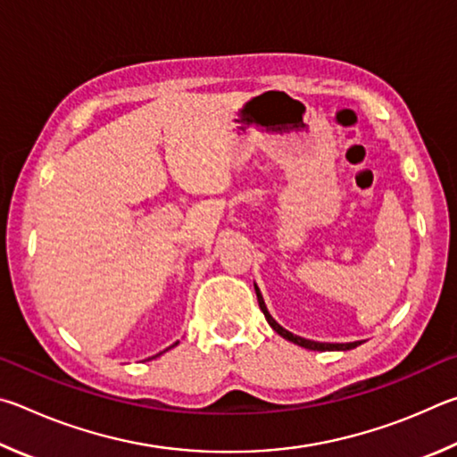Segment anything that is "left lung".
<instances>
[{"label":"left lung","instance_id":"1","mask_svg":"<svg viewBox=\"0 0 457 457\" xmlns=\"http://www.w3.org/2000/svg\"><path fill=\"white\" fill-rule=\"evenodd\" d=\"M254 293H257L259 307H261L262 313H265V319L269 321V325L273 327V329H275L278 335H281L283 339L295 343V345L305 347V349H311V351H349V349L359 347V345H361V343H363V341H353V343H321V341H311V339H305V337H299V335L287 331L285 327H281V325H278V323L275 321L273 315L269 313V309H267V305H265V299H262L261 289H259L257 285H254Z\"/></svg>","mask_w":457,"mask_h":457}]
</instances>
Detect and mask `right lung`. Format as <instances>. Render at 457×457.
<instances>
[{
    "mask_svg": "<svg viewBox=\"0 0 457 457\" xmlns=\"http://www.w3.org/2000/svg\"><path fill=\"white\" fill-rule=\"evenodd\" d=\"M174 345H179V341H176ZM174 345H170V347H174ZM170 347H168V349H170ZM168 349H166V351H168ZM162 353H164V351H162ZM162 353H158V355H162ZM158 355H154V357H158ZM154 357H150V359H154Z\"/></svg>",
    "mask_w": 457,
    "mask_h": 457,
    "instance_id": "1",
    "label": "right lung"
}]
</instances>
